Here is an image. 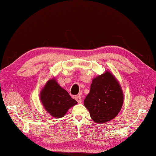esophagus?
Returning <instances> with one entry per match:
<instances>
[{"label":"esophagus","instance_id":"1","mask_svg":"<svg viewBox=\"0 0 156 156\" xmlns=\"http://www.w3.org/2000/svg\"><path fill=\"white\" fill-rule=\"evenodd\" d=\"M75 99H76V101L78 102V103H80V102H82V98H81L80 96H76Z\"/></svg>","mask_w":156,"mask_h":156}]
</instances>
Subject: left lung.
<instances>
[{
    "instance_id": "8db88e82",
    "label": "left lung",
    "mask_w": 156,
    "mask_h": 156,
    "mask_svg": "<svg viewBox=\"0 0 156 156\" xmlns=\"http://www.w3.org/2000/svg\"><path fill=\"white\" fill-rule=\"evenodd\" d=\"M123 93L115 78L109 72L92 80L90 91L84 100L94 122H107L118 114L123 104Z\"/></svg>"
}]
</instances>
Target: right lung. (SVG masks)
Listing matches in <instances>:
<instances>
[{
	"label": "right lung",
	"instance_id": "obj_1",
	"mask_svg": "<svg viewBox=\"0 0 156 156\" xmlns=\"http://www.w3.org/2000/svg\"><path fill=\"white\" fill-rule=\"evenodd\" d=\"M41 100L44 109L54 118L63 117L69 109L77 101L62 88L55 79L47 82L41 93Z\"/></svg>",
	"mask_w": 156,
	"mask_h": 156
}]
</instances>
